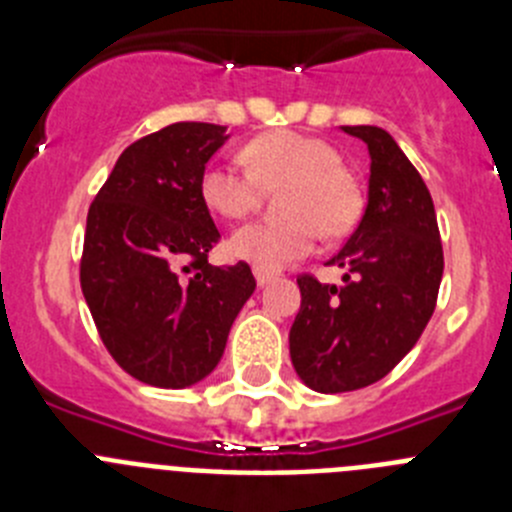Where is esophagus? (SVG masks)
Here are the masks:
<instances>
[{"mask_svg":"<svg viewBox=\"0 0 512 512\" xmlns=\"http://www.w3.org/2000/svg\"><path fill=\"white\" fill-rule=\"evenodd\" d=\"M253 274H256V282H259V287H264V284H269V282H274V279H279V271L264 269V266H256V269H253Z\"/></svg>","mask_w":512,"mask_h":512,"instance_id":"obj_1","label":"esophagus"}]
</instances>
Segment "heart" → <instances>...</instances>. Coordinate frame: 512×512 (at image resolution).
<instances>
[{"label":"heart","mask_w":512,"mask_h":512,"mask_svg":"<svg viewBox=\"0 0 512 512\" xmlns=\"http://www.w3.org/2000/svg\"><path fill=\"white\" fill-rule=\"evenodd\" d=\"M243 161L248 170L225 161L207 166L200 176L202 202L215 215L241 220L259 207L264 189L284 184L279 210L287 215L235 230L228 241L235 259L277 269L312 253L320 228L328 235H343L356 223L359 189L343 169L341 153L325 140L274 130L248 140Z\"/></svg>","instance_id":"1"}]
</instances>
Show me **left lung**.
<instances>
[{
	"instance_id": "8db88e82",
	"label": "left lung",
	"mask_w": 512,
	"mask_h": 512,
	"mask_svg": "<svg viewBox=\"0 0 512 512\" xmlns=\"http://www.w3.org/2000/svg\"><path fill=\"white\" fill-rule=\"evenodd\" d=\"M369 148V200L359 225L328 261L343 287L300 274L302 305L289 354L302 382L323 395L379 382L418 343L436 310L443 246L431 192L392 135L343 125Z\"/></svg>"
}]
</instances>
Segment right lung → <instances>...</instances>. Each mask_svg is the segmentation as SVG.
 <instances>
[{
    "instance_id": "obj_1",
    "label": "right lung",
    "mask_w": 512,
    "mask_h": 512,
    "mask_svg": "<svg viewBox=\"0 0 512 512\" xmlns=\"http://www.w3.org/2000/svg\"><path fill=\"white\" fill-rule=\"evenodd\" d=\"M223 143V125H166L120 153L89 205L79 279L99 338L120 369L164 390L215 369L256 289L246 261H207L220 233L200 176Z\"/></svg>"
}]
</instances>
